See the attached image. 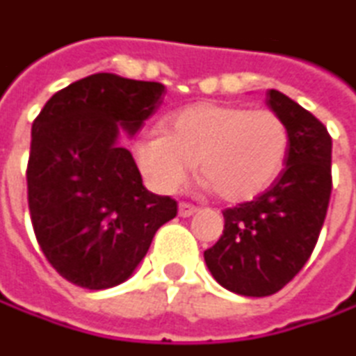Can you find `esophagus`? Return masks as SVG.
Segmentation results:
<instances>
[{"mask_svg":"<svg viewBox=\"0 0 356 356\" xmlns=\"http://www.w3.org/2000/svg\"><path fill=\"white\" fill-rule=\"evenodd\" d=\"M195 213H197V207L195 204H188V202H180L178 204V215L180 217H191Z\"/></svg>","mask_w":356,"mask_h":356,"instance_id":"34e87169","label":"esophagus"}]
</instances>
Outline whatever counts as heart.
Segmentation results:
<instances>
[{
  "label": "heart",
  "mask_w": 356,
  "mask_h": 356,
  "mask_svg": "<svg viewBox=\"0 0 356 356\" xmlns=\"http://www.w3.org/2000/svg\"><path fill=\"white\" fill-rule=\"evenodd\" d=\"M287 157L289 129L277 112L217 102L174 112L163 135H143L135 143L137 165L154 191L176 193L197 163L204 186L225 202H245L268 191Z\"/></svg>",
  "instance_id": "1"
}]
</instances>
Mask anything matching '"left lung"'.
<instances>
[{"label": "left lung", "instance_id": "obj_1", "mask_svg": "<svg viewBox=\"0 0 356 356\" xmlns=\"http://www.w3.org/2000/svg\"><path fill=\"white\" fill-rule=\"evenodd\" d=\"M266 104L289 129L287 168L258 199L225 209L223 236L204 250L213 279L245 297L273 295L303 268L332 193V139L326 127L277 90H268Z\"/></svg>", "mask_w": 356, "mask_h": 356}]
</instances>
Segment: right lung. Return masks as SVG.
<instances>
[{
  "label": "right lung",
  "mask_w": 356,
  "mask_h": 356,
  "mask_svg": "<svg viewBox=\"0 0 356 356\" xmlns=\"http://www.w3.org/2000/svg\"><path fill=\"white\" fill-rule=\"evenodd\" d=\"M163 83L94 73L57 92L32 122L28 207L53 268L83 289L124 283L176 200L143 186L120 135L159 108Z\"/></svg>",
  "instance_id": "obj_1"
}]
</instances>
